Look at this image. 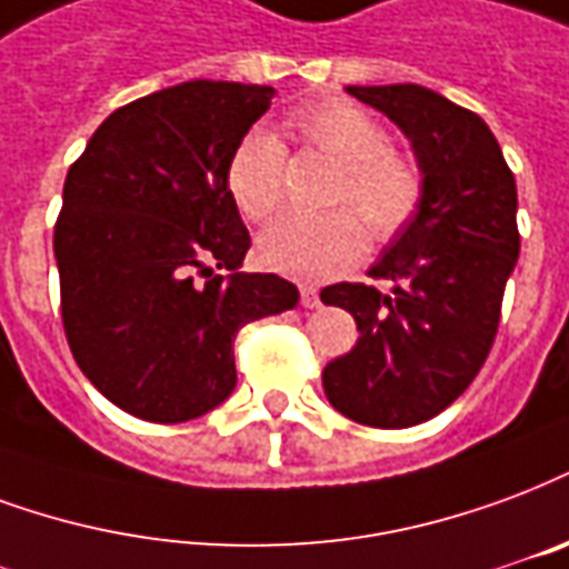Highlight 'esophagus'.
Returning a JSON list of instances; mask_svg holds the SVG:
<instances>
[{
  "instance_id": "34e87169",
  "label": "esophagus",
  "mask_w": 569,
  "mask_h": 569,
  "mask_svg": "<svg viewBox=\"0 0 569 569\" xmlns=\"http://www.w3.org/2000/svg\"><path fill=\"white\" fill-rule=\"evenodd\" d=\"M301 307H307V310L319 307V289H313V286H301Z\"/></svg>"
}]
</instances>
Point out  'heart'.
<instances>
[{
	"instance_id": "obj_1",
	"label": "heart",
	"mask_w": 569,
	"mask_h": 569,
	"mask_svg": "<svg viewBox=\"0 0 569 569\" xmlns=\"http://www.w3.org/2000/svg\"><path fill=\"white\" fill-rule=\"evenodd\" d=\"M292 126L317 153L328 156L343 178L335 187L331 208H352L368 222L370 234L386 241L413 217L419 204L416 168L391 153V138L370 113L349 102H322L296 113ZM286 150L277 134L252 129L229 159V192L243 217L262 222L283 199ZM368 247L365 229L352 213L283 217L259 238V259L292 280L319 283L359 262Z\"/></svg>"
}]
</instances>
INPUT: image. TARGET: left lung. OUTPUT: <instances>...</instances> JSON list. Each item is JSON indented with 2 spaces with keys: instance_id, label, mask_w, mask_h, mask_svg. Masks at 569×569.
Segmentation results:
<instances>
[{
  "instance_id": "8db88e82",
  "label": "left lung",
  "mask_w": 569,
  "mask_h": 569,
  "mask_svg": "<svg viewBox=\"0 0 569 569\" xmlns=\"http://www.w3.org/2000/svg\"><path fill=\"white\" fill-rule=\"evenodd\" d=\"M410 141L422 174L413 217L370 264L368 283L322 289L359 326L347 356L328 361L322 389L347 419L410 428L446 410L473 382L498 335L516 262V178L479 113L419 83L347 87Z\"/></svg>"
}]
</instances>
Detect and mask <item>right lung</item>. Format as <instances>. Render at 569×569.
I'll list each match as a JSON object with an SVG mask.
<instances>
[{
  "label": "right lung",
  "instance_id": "1",
  "mask_svg": "<svg viewBox=\"0 0 569 569\" xmlns=\"http://www.w3.org/2000/svg\"><path fill=\"white\" fill-rule=\"evenodd\" d=\"M271 99L273 87L231 81L150 92L69 168L53 231L66 338L87 380L138 419L220 407L238 382L234 335L298 305L283 277L238 271L250 231L229 159Z\"/></svg>",
  "mask_w": 569,
  "mask_h": 569
}]
</instances>
